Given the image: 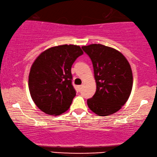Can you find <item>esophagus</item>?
I'll list each match as a JSON object with an SVG mask.
<instances>
[{"label": "esophagus", "mask_w": 157, "mask_h": 157, "mask_svg": "<svg viewBox=\"0 0 157 157\" xmlns=\"http://www.w3.org/2000/svg\"><path fill=\"white\" fill-rule=\"evenodd\" d=\"M82 86H83L82 85H80V86H78V89L79 91H81V89H82Z\"/></svg>", "instance_id": "34e87169"}]
</instances>
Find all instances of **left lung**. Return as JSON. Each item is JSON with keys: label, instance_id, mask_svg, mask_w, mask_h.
<instances>
[{"label": "left lung", "instance_id": "8db88e82", "mask_svg": "<svg viewBox=\"0 0 157 157\" xmlns=\"http://www.w3.org/2000/svg\"><path fill=\"white\" fill-rule=\"evenodd\" d=\"M81 48L89 56L94 67L96 91L87 100L88 106L98 116L111 115L125 104L133 85L132 71L124 56L101 44Z\"/></svg>", "mask_w": 157, "mask_h": 157}]
</instances>
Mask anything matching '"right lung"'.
<instances>
[{"label":"right lung","instance_id":"add662e5","mask_svg":"<svg viewBox=\"0 0 157 157\" xmlns=\"http://www.w3.org/2000/svg\"><path fill=\"white\" fill-rule=\"evenodd\" d=\"M83 53L80 46L62 45L47 49L33 62L29 91L34 103L44 113L56 116L69 109L76 96L71 70Z\"/></svg>","mask_w":157,"mask_h":157}]
</instances>
